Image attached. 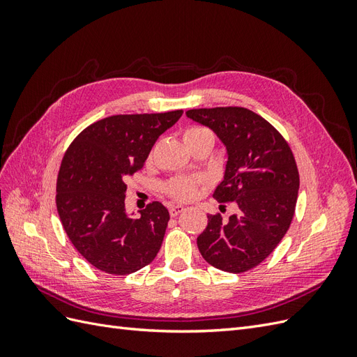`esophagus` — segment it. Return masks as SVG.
Returning a JSON list of instances; mask_svg holds the SVG:
<instances>
[{
    "label": "esophagus",
    "mask_w": 357,
    "mask_h": 357,
    "mask_svg": "<svg viewBox=\"0 0 357 357\" xmlns=\"http://www.w3.org/2000/svg\"><path fill=\"white\" fill-rule=\"evenodd\" d=\"M168 210H169V214L172 215V218H176V215H178L183 210H185V205H181V204H171L169 207H168Z\"/></svg>",
    "instance_id": "esophagus-1"
}]
</instances>
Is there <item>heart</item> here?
<instances>
[{
  "mask_svg": "<svg viewBox=\"0 0 357 357\" xmlns=\"http://www.w3.org/2000/svg\"><path fill=\"white\" fill-rule=\"evenodd\" d=\"M204 134H211L207 128H202V126H190L185 131V139L190 138H195ZM168 193L172 197L180 198V199H190L193 198L198 193V186H197V181L193 180H186V178H177V180H172L169 185H168Z\"/></svg>",
  "mask_w": 357,
  "mask_h": 357,
  "instance_id": "heart-1",
  "label": "heart"
}]
</instances>
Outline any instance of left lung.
<instances>
[{
    "label": "left lung",
    "instance_id": "left-lung-1",
    "mask_svg": "<svg viewBox=\"0 0 357 357\" xmlns=\"http://www.w3.org/2000/svg\"><path fill=\"white\" fill-rule=\"evenodd\" d=\"M186 116L225 146L228 160L213 197L236 207L228 220L207 215L197 238L199 253L222 271H248L273 253L294 219L299 190L294 153L271 123L243 107L195 109Z\"/></svg>",
    "mask_w": 357,
    "mask_h": 357
}]
</instances>
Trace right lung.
<instances>
[{"mask_svg":"<svg viewBox=\"0 0 357 357\" xmlns=\"http://www.w3.org/2000/svg\"><path fill=\"white\" fill-rule=\"evenodd\" d=\"M183 110L117 114L88 126L68 147L58 174L56 207L77 252L100 271L126 275L149 265L164 241L168 210L155 201L134 219L125 178L144 165L159 135Z\"/></svg>","mask_w":357,"mask_h":357,"instance_id":"add662e5","label":"right lung"}]
</instances>
